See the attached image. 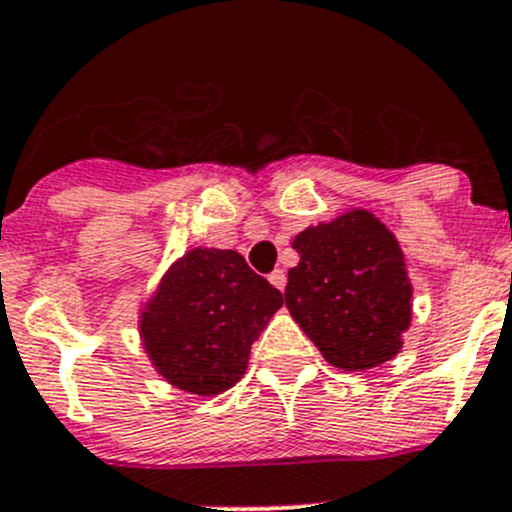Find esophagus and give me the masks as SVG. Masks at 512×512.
<instances>
[{"label": "esophagus", "instance_id": "1", "mask_svg": "<svg viewBox=\"0 0 512 512\" xmlns=\"http://www.w3.org/2000/svg\"><path fill=\"white\" fill-rule=\"evenodd\" d=\"M267 280H270L272 285L280 289V292H282V289H285V285H287V275H285V270H280V267H277V270H272Z\"/></svg>", "mask_w": 512, "mask_h": 512}]
</instances>
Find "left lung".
Listing matches in <instances>:
<instances>
[{
  "mask_svg": "<svg viewBox=\"0 0 512 512\" xmlns=\"http://www.w3.org/2000/svg\"><path fill=\"white\" fill-rule=\"evenodd\" d=\"M299 265L287 275L294 322L332 366L384 364L411 322V282L396 237L366 210L294 237Z\"/></svg>",
  "mask_w": 512,
  "mask_h": 512,
  "instance_id": "1",
  "label": "left lung"
}]
</instances>
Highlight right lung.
Here are the masks:
<instances>
[{
	"mask_svg": "<svg viewBox=\"0 0 512 512\" xmlns=\"http://www.w3.org/2000/svg\"><path fill=\"white\" fill-rule=\"evenodd\" d=\"M285 297L235 250H190L141 319L156 369L178 389L215 396L247 369L250 347Z\"/></svg>",
	"mask_w": 512,
	"mask_h": 512,
	"instance_id": "right-lung-1",
	"label": "right lung"
}]
</instances>
